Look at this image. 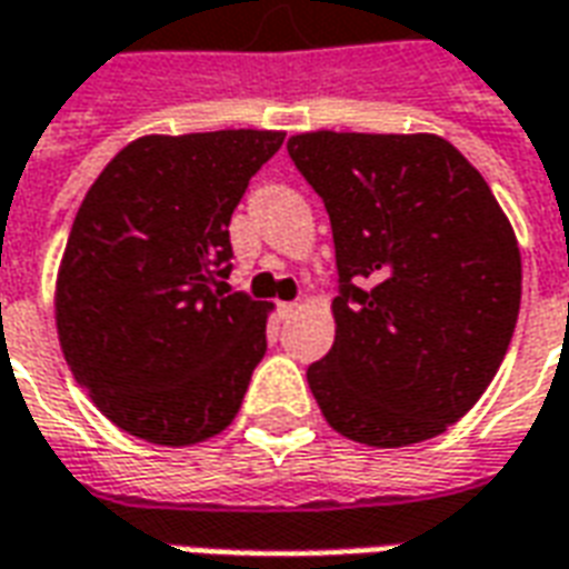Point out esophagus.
Listing matches in <instances>:
<instances>
[{"mask_svg":"<svg viewBox=\"0 0 569 569\" xmlns=\"http://www.w3.org/2000/svg\"><path fill=\"white\" fill-rule=\"evenodd\" d=\"M298 308H301L298 301H286V305H280V313H283V317H292V313H298Z\"/></svg>","mask_w":569,"mask_h":569,"instance_id":"obj_1","label":"esophagus"}]
</instances>
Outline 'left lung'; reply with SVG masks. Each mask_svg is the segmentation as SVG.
<instances>
[{
	"label": "left lung",
	"mask_w": 569,
	"mask_h": 569,
	"mask_svg": "<svg viewBox=\"0 0 569 569\" xmlns=\"http://www.w3.org/2000/svg\"><path fill=\"white\" fill-rule=\"evenodd\" d=\"M286 149L320 194L341 296L308 369L335 432L369 448L436 439L488 390L521 305V249L472 163L436 133L310 130Z\"/></svg>",
	"instance_id": "1"
}]
</instances>
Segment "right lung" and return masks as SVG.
Instances as JSON below:
<instances>
[{"mask_svg":"<svg viewBox=\"0 0 569 569\" xmlns=\"http://www.w3.org/2000/svg\"><path fill=\"white\" fill-rule=\"evenodd\" d=\"M283 137L149 133L81 200L57 268L60 350L93 406L137 439L186 448L240 411L271 305L222 289L228 224Z\"/></svg>","mask_w":569,"mask_h":569,"instance_id":"1","label":"right lung"}]
</instances>
